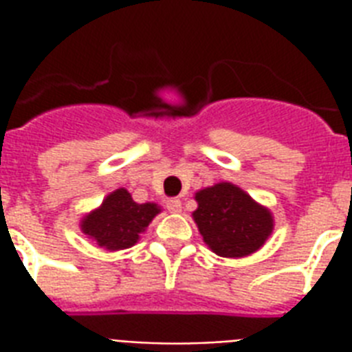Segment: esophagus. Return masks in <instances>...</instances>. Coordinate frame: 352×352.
Returning <instances> with one entry per match:
<instances>
[{
    "label": "esophagus",
    "instance_id": "1",
    "mask_svg": "<svg viewBox=\"0 0 352 352\" xmlns=\"http://www.w3.org/2000/svg\"><path fill=\"white\" fill-rule=\"evenodd\" d=\"M166 208H168V212H171V214H179L182 210V203L179 199H170V201L166 203Z\"/></svg>",
    "mask_w": 352,
    "mask_h": 352
}]
</instances>
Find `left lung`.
Masks as SVG:
<instances>
[{"label": "left lung", "instance_id": "obj_1", "mask_svg": "<svg viewBox=\"0 0 352 352\" xmlns=\"http://www.w3.org/2000/svg\"><path fill=\"white\" fill-rule=\"evenodd\" d=\"M192 217L203 241L221 257H246L261 248L274 230L272 212L232 182H217L195 193Z\"/></svg>", "mask_w": 352, "mask_h": 352}]
</instances>
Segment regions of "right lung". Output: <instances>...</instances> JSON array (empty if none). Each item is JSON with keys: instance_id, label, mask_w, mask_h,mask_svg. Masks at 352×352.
<instances>
[{"instance_id": "add662e5", "label": "right lung", "mask_w": 352, "mask_h": 352, "mask_svg": "<svg viewBox=\"0 0 352 352\" xmlns=\"http://www.w3.org/2000/svg\"><path fill=\"white\" fill-rule=\"evenodd\" d=\"M162 208L155 203H135L126 188L107 193L98 208L80 219L82 234L98 248L117 252L131 248Z\"/></svg>"}]
</instances>
